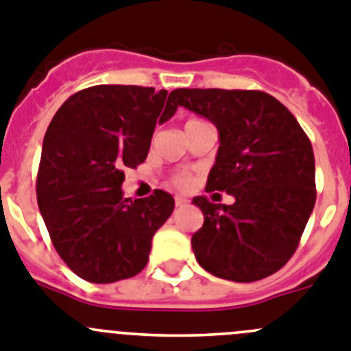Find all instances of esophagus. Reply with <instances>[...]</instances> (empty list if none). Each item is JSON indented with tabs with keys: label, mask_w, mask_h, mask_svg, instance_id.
<instances>
[{
	"label": "esophagus",
	"mask_w": 351,
	"mask_h": 351,
	"mask_svg": "<svg viewBox=\"0 0 351 351\" xmlns=\"http://www.w3.org/2000/svg\"><path fill=\"white\" fill-rule=\"evenodd\" d=\"M175 204H176V206H185V204H189V199L182 197V195H176Z\"/></svg>",
	"instance_id": "esophagus-1"
}]
</instances>
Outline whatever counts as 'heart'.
<instances>
[{
  "label": "heart",
  "mask_w": 351,
  "mask_h": 351,
  "mask_svg": "<svg viewBox=\"0 0 351 351\" xmlns=\"http://www.w3.org/2000/svg\"><path fill=\"white\" fill-rule=\"evenodd\" d=\"M189 122H192V121H189ZM173 183H175L176 187L185 189L191 185V176H189L187 173H178V175L173 176Z\"/></svg>",
  "instance_id": "obj_1"
}]
</instances>
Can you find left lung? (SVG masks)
<instances>
[{
  "label": "left lung",
  "instance_id": "obj_1",
  "mask_svg": "<svg viewBox=\"0 0 351 351\" xmlns=\"http://www.w3.org/2000/svg\"><path fill=\"white\" fill-rule=\"evenodd\" d=\"M168 101L217 125L220 147L206 189L234 197L232 204L192 199L204 215L191 241L201 267L239 283L282 269L317 201L313 147L295 117L262 90L176 89Z\"/></svg>",
  "mask_w": 351,
  "mask_h": 351
}]
</instances>
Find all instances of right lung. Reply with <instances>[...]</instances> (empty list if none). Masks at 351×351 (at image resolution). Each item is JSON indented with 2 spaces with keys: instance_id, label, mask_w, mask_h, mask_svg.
Returning <instances> with one entry per match:
<instances>
[{
  "instance_id": "add662e5",
  "label": "right lung",
  "mask_w": 351,
  "mask_h": 351,
  "mask_svg": "<svg viewBox=\"0 0 351 351\" xmlns=\"http://www.w3.org/2000/svg\"><path fill=\"white\" fill-rule=\"evenodd\" d=\"M168 90L140 85H94L62 103L43 138L36 176L38 208L66 266L93 283L140 273L156 230L175 199L154 191L124 197L128 168L145 162L157 121L178 106Z\"/></svg>"
}]
</instances>
